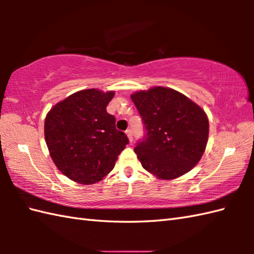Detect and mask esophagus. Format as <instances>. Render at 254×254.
<instances>
[{"instance_id": "1", "label": "esophagus", "mask_w": 254, "mask_h": 254, "mask_svg": "<svg viewBox=\"0 0 254 254\" xmlns=\"http://www.w3.org/2000/svg\"><path fill=\"white\" fill-rule=\"evenodd\" d=\"M126 133H127V137H128V141H130V143H132V142H133V133H132V130H130V128H128V130L126 131Z\"/></svg>"}]
</instances>
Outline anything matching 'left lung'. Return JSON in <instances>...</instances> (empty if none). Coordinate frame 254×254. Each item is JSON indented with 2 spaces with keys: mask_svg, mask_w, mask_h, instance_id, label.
<instances>
[{
  "mask_svg": "<svg viewBox=\"0 0 254 254\" xmlns=\"http://www.w3.org/2000/svg\"><path fill=\"white\" fill-rule=\"evenodd\" d=\"M131 99L145 128L134 147L143 168L164 180L190 171L207 144L209 127L202 108L166 87L137 91Z\"/></svg>",
  "mask_w": 254,
  "mask_h": 254,
  "instance_id": "left-lung-1",
  "label": "left lung"
}]
</instances>
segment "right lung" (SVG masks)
Returning <instances> with one entry per match:
<instances>
[{
  "instance_id": "right-lung-1",
  "label": "right lung",
  "mask_w": 254,
  "mask_h": 254,
  "mask_svg": "<svg viewBox=\"0 0 254 254\" xmlns=\"http://www.w3.org/2000/svg\"><path fill=\"white\" fill-rule=\"evenodd\" d=\"M113 96V91L80 90L47 115L48 149L53 163L68 179L82 185L100 181L128 144L126 133L117 130L116 118L106 109Z\"/></svg>"
}]
</instances>
